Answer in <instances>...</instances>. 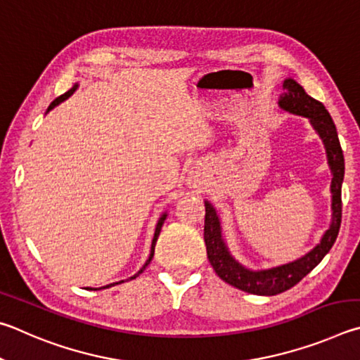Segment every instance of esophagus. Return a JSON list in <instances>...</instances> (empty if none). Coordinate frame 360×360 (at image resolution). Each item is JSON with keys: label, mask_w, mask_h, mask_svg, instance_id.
<instances>
[{"label": "esophagus", "mask_w": 360, "mask_h": 360, "mask_svg": "<svg viewBox=\"0 0 360 360\" xmlns=\"http://www.w3.org/2000/svg\"><path fill=\"white\" fill-rule=\"evenodd\" d=\"M188 184H190V186H199L202 184V179H200V175H191L190 179H188Z\"/></svg>", "instance_id": "1"}]
</instances>
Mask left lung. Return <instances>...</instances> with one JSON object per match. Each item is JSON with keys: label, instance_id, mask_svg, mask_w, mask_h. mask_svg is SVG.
I'll list each match as a JSON object with an SVG mask.
<instances>
[{"label": "left lung", "instance_id": "8db88e82", "mask_svg": "<svg viewBox=\"0 0 360 360\" xmlns=\"http://www.w3.org/2000/svg\"><path fill=\"white\" fill-rule=\"evenodd\" d=\"M278 105L283 110L294 113V115L307 117L310 120L314 131L323 139L327 161H329V167L332 170V223L316 247L308 251L305 256L299 257L297 261L267 270H250L231 256L223 240L221 224H219L215 207L209 200H205L204 240L207 257H209L213 270H215L219 278L229 283L231 286L257 295H276L297 285L329 253L332 245L337 240L340 224H342V184L345 176V158L330 113L327 112L323 103L308 96L304 88L294 79H286L283 82V94L280 96Z\"/></svg>", "mask_w": 360, "mask_h": 360}]
</instances>
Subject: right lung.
<instances>
[{"mask_svg": "<svg viewBox=\"0 0 360 360\" xmlns=\"http://www.w3.org/2000/svg\"><path fill=\"white\" fill-rule=\"evenodd\" d=\"M75 88H77V85H74V88H71V90H69L68 93H65V94H61V96H58V98H56L55 101H53V103L52 104H50L49 105V110L50 109H53V107L55 105H58L60 103H63V101H65V99H68L69 96H71V94L75 91ZM166 213H164V215L160 218V221H158V224H156V229H155V236H153V242H151V251H150V256H148V259H147V262H145V266L141 269V270H139V272L134 275V276H131V278H128V280H134L136 278V276H139V275H141L142 272H143V269L145 267H147L148 266V264H150V261L151 259H153V255H155V245H156V240H158V236H160V232H161V228H162V224H164V219H166ZM118 283H123V281H118ZM118 283H112V285H107V286H104V288H110V286H113V285H118ZM101 289V288H99Z\"/></svg>", "mask_w": 360, "mask_h": 360, "instance_id": "obj_1", "label": "right lung"}]
</instances>
